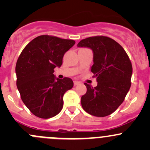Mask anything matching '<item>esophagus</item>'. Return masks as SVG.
I'll return each instance as SVG.
<instances>
[{"label":"esophagus","mask_w":150,"mask_h":150,"mask_svg":"<svg viewBox=\"0 0 150 150\" xmlns=\"http://www.w3.org/2000/svg\"><path fill=\"white\" fill-rule=\"evenodd\" d=\"M80 83L79 81H74V86H77Z\"/></svg>","instance_id":"34e87169"}]
</instances>
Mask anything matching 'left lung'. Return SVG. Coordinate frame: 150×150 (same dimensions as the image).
<instances>
[{
  "mask_svg": "<svg viewBox=\"0 0 150 150\" xmlns=\"http://www.w3.org/2000/svg\"><path fill=\"white\" fill-rule=\"evenodd\" d=\"M78 46L93 51L91 71L97 81L96 87L85 83L87 91L81 97V105L91 115H109L122 103L131 87V60L118 43L106 36L87 38L81 40Z\"/></svg>",
  "mask_w": 150,
  "mask_h": 150,
  "instance_id": "left-lung-1",
  "label": "left lung"
}]
</instances>
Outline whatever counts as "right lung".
Masks as SVG:
<instances>
[{"mask_svg": "<svg viewBox=\"0 0 150 150\" xmlns=\"http://www.w3.org/2000/svg\"><path fill=\"white\" fill-rule=\"evenodd\" d=\"M75 43L73 40L44 35L31 40L19 55L16 86L22 102L37 117L51 118L62 109L63 96L73 87V82L69 78H56L54 69L61 67L64 54Z\"/></svg>", "mask_w": 150, "mask_h": 150, "instance_id": "obj_1", "label": "right lung"}]
</instances>
